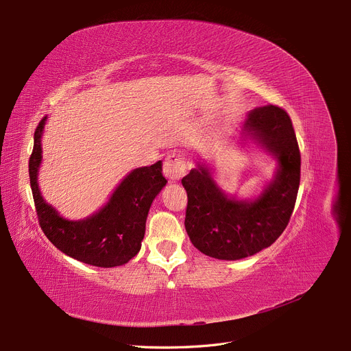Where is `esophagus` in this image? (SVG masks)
I'll use <instances>...</instances> for the list:
<instances>
[{
    "label": "esophagus",
    "instance_id": "1",
    "mask_svg": "<svg viewBox=\"0 0 351 351\" xmlns=\"http://www.w3.org/2000/svg\"><path fill=\"white\" fill-rule=\"evenodd\" d=\"M163 173L172 180H179L186 173V162L184 156L179 154L167 155L163 162Z\"/></svg>",
    "mask_w": 351,
    "mask_h": 351
}]
</instances>
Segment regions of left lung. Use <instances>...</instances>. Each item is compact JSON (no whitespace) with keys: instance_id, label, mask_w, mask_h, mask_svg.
I'll use <instances>...</instances> for the list:
<instances>
[{"instance_id":"1","label":"left lung","mask_w":351,"mask_h":351,"mask_svg":"<svg viewBox=\"0 0 351 351\" xmlns=\"http://www.w3.org/2000/svg\"><path fill=\"white\" fill-rule=\"evenodd\" d=\"M243 133L278 159L276 178L256 199L226 196L204 165L182 179L191 242L217 260H241L268 248L287 228L298 193L301 155L288 113L274 104L256 108L248 113Z\"/></svg>"}]
</instances>
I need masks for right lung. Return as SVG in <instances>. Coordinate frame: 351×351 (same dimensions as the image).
<instances>
[{"label": "right lung", "instance_id": "add662e5", "mask_svg": "<svg viewBox=\"0 0 351 351\" xmlns=\"http://www.w3.org/2000/svg\"><path fill=\"white\" fill-rule=\"evenodd\" d=\"M45 119L47 116L34 132L28 162L29 185L43 232L54 247L84 264L112 268L129 263L141 250L149 208L167 182L162 175V162L130 172L95 215L82 221L64 219L43 199L37 184Z\"/></svg>", "mask_w": 351, "mask_h": 351}]
</instances>
